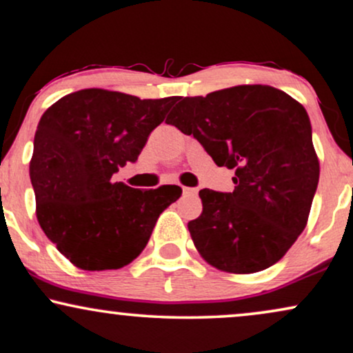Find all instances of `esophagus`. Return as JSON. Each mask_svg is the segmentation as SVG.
Returning a JSON list of instances; mask_svg holds the SVG:
<instances>
[{"instance_id": "obj_1", "label": "esophagus", "mask_w": 353, "mask_h": 353, "mask_svg": "<svg viewBox=\"0 0 353 353\" xmlns=\"http://www.w3.org/2000/svg\"><path fill=\"white\" fill-rule=\"evenodd\" d=\"M182 192H184V195H197L199 189L197 188H182Z\"/></svg>"}]
</instances>
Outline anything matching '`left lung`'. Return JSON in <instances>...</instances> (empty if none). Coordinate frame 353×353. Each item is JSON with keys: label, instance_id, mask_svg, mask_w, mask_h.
I'll return each mask as SVG.
<instances>
[{"label": "left lung", "instance_id": "1", "mask_svg": "<svg viewBox=\"0 0 353 353\" xmlns=\"http://www.w3.org/2000/svg\"><path fill=\"white\" fill-rule=\"evenodd\" d=\"M169 123L220 168L235 169L233 192H199L203 210L188 225L195 248L228 273H256L281 260L303 233L319 184L303 105L270 85H239L185 97Z\"/></svg>", "mask_w": 353, "mask_h": 353}]
</instances>
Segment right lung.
Wrapping results in <instances>:
<instances>
[{"instance_id": "add662e5", "label": "right lung", "mask_w": 353, "mask_h": 353, "mask_svg": "<svg viewBox=\"0 0 353 353\" xmlns=\"http://www.w3.org/2000/svg\"><path fill=\"white\" fill-rule=\"evenodd\" d=\"M177 97L141 100L85 88L46 110L29 174L41 228L77 268L118 270L143 252L177 185L133 189L112 176L134 163Z\"/></svg>"}]
</instances>
